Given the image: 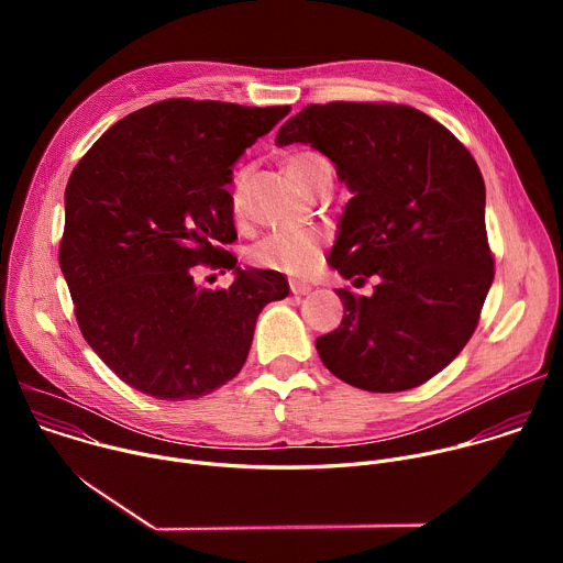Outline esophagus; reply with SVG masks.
<instances>
[{
	"mask_svg": "<svg viewBox=\"0 0 563 563\" xmlns=\"http://www.w3.org/2000/svg\"><path fill=\"white\" fill-rule=\"evenodd\" d=\"M289 287H291V294H296V296H305V294H309L311 291V285L309 283H305V280H289Z\"/></svg>",
	"mask_w": 563,
	"mask_h": 563,
	"instance_id": "34e87169",
	"label": "esophagus"
}]
</instances>
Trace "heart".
I'll list each match as a JSON object with an SVG mask.
<instances>
[{
	"instance_id": "obj_1",
	"label": "heart",
	"mask_w": 563,
	"mask_h": 563,
	"mask_svg": "<svg viewBox=\"0 0 563 563\" xmlns=\"http://www.w3.org/2000/svg\"><path fill=\"white\" fill-rule=\"evenodd\" d=\"M285 165L289 176L307 191L313 189L316 176L320 172L332 169L323 155L311 153V151L291 153ZM243 187H245V176L240 174L235 178L233 194H231V211L235 218H240L245 211ZM320 247H323V233L318 229H289V231H274L263 240H258V243L252 247L250 256L256 265L265 269H276L285 274H307L318 263Z\"/></svg>"
}]
</instances>
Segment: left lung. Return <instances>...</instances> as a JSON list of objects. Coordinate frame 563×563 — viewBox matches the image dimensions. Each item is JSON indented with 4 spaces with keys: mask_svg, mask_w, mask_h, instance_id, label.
<instances>
[{
    "mask_svg": "<svg viewBox=\"0 0 563 563\" xmlns=\"http://www.w3.org/2000/svg\"><path fill=\"white\" fill-rule=\"evenodd\" d=\"M311 144L354 194L330 265L372 296L336 289L343 323L316 339L325 367L367 391H404L465 347L495 278L486 185L470 151L434 118L391 102L309 104L276 144Z\"/></svg>",
    "mask_w": 563,
    "mask_h": 563,
    "instance_id": "1",
    "label": "left lung"
}]
</instances>
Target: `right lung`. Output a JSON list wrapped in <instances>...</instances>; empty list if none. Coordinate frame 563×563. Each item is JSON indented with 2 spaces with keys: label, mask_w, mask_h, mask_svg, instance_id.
<instances>
[{
  "label": "right lung",
  "mask_w": 563,
  "mask_h": 563,
  "mask_svg": "<svg viewBox=\"0 0 563 563\" xmlns=\"http://www.w3.org/2000/svg\"><path fill=\"white\" fill-rule=\"evenodd\" d=\"M287 113L163 100L115 122L73 169L59 267L82 336L137 391L211 394L243 369L263 307L289 294L283 274L240 269L224 250L238 238L231 167ZM198 264L236 280L198 288Z\"/></svg>",
  "instance_id": "right-lung-1"
}]
</instances>
